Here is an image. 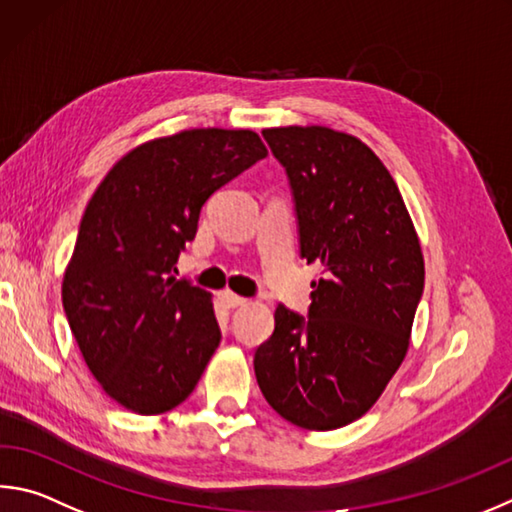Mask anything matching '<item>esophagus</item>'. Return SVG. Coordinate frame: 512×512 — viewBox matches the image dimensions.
Wrapping results in <instances>:
<instances>
[{"mask_svg":"<svg viewBox=\"0 0 512 512\" xmlns=\"http://www.w3.org/2000/svg\"><path fill=\"white\" fill-rule=\"evenodd\" d=\"M221 297V302H224L228 309H237V306H244V304H248V300L246 297H241V295H235L232 291H224L219 295Z\"/></svg>","mask_w":512,"mask_h":512,"instance_id":"1","label":"esophagus"}]
</instances>
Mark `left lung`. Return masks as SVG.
<instances>
[{
	"label": "left lung",
	"mask_w": 512,
	"mask_h": 512,
	"mask_svg": "<svg viewBox=\"0 0 512 512\" xmlns=\"http://www.w3.org/2000/svg\"><path fill=\"white\" fill-rule=\"evenodd\" d=\"M291 181L300 255L320 264L309 318L275 309L255 351L268 405L304 430L371 410L410 347L425 264L398 185L360 138L322 125L264 129Z\"/></svg>",
	"instance_id": "left-lung-1"
}]
</instances>
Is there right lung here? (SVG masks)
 Returning <instances> with one entry per match:
<instances>
[{"instance_id": "right-lung-1", "label": "right lung", "mask_w": 512, "mask_h": 512, "mask_svg": "<svg viewBox=\"0 0 512 512\" xmlns=\"http://www.w3.org/2000/svg\"><path fill=\"white\" fill-rule=\"evenodd\" d=\"M250 129L201 127L127 152L87 203L62 304L87 367L125 410H174L219 347L212 295L176 280L203 203L259 159Z\"/></svg>"}]
</instances>
